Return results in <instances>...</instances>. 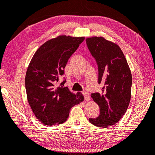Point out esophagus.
<instances>
[{"mask_svg":"<svg viewBox=\"0 0 155 155\" xmlns=\"http://www.w3.org/2000/svg\"><path fill=\"white\" fill-rule=\"evenodd\" d=\"M83 93V95L84 97V100H85L86 101H89L91 99H90V96L89 95V93L86 91H84Z\"/></svg>","mask_w":155,"mask_h":155,"instance_id":"34e87169","label":"esophagus"}]
</instances>
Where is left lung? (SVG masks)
Returning a JSON list of instances; mask_svg holds the SVG:
<instances>
[{
    "label": "left lung",
    "instance_id": "obj_1",
    "mask_svg": "<svg viewBox=\"0 0 155 155\" xmlns=\"http://www.w3.org/2000/svg\"><path fill=\"white\" fill-rule=\"evenodd\" d=\"M88 48L98 64L99 83H104L102 93L91 94L100 114L90 118L93 125L107 128L125 114L131 99L132 78L129 65L119 45L104 37L86 39Z\"/></svg>",
    "mask_w": 155,
    "mask_h": 155
}]
</instances>
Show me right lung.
I'll return each instance as SVG.
<instances>
[{"instance_id":"1","label":"right lung","mask_w":155,"mask_h":155,"mask_svg":"<svg viewBox=\"0 0 155 155\" xmlns=\"http://www.w3.org/2000/svg\"><path fill=\"white\" fill-rule=\"evenodd\" d=\"M84 37L61 35L39 47L27 67L25 89L29 104L39 122L45 125L65 122L70 110L84 101L82 93L76 94L68 87H57L59 77L70 57L84 41Z\"/></svg>"}]
</instances>
